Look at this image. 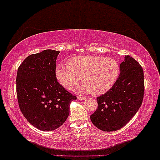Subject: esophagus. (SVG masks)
Here are the masks:
<instances>
[{
	"mask_svg": "<svg viewBox=\"0 0 160 160\" xmlns=\"http://www.w3.org/2000/svg\"><path fill=\"white\" fill-rule=\"evenodd\" d=\"M77 98H78V99L79 100H84L86 99V98L84 97V96H78Z\"/></svg>",
	"mask_w": 160,
	"mask_h": 160,
	"instance_id": "1",
	"label": "esophagus"
}]
</instances>
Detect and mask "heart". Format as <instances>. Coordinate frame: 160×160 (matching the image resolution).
Segmentation results:
<instances>
[{
    "instance_id": "obj_1",
    "label": "heart",
    "mask_w": 160,
    "mask_h": 160,
    "mask_svg": "<svg viewBox=\"0 0 160 160\" xmlns=\"http://www.w3.org/2000/svg\"><path fill=\"white\" fill-rule=\"evenodd\" d=\"M119 74V65L114 59L100 56H78L71 58L68 65H57L55 75L58 82L67 89H72L82 80L78 92L100 95L108 91ZM82 78H81L80 77Z\"/></svg>"
}]
</instances>
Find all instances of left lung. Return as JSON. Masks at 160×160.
<instances>
[{"label":"left lung","instance_id":"8db88e82","mask_svg":"<svg viewBox=\"0 0 160 160\" xmlns=\"http://www.w3.org/2000/svg\"><path fill=\"white\" fill-rule=\"evenodd\" d=\"M120 75L113 87L97 98L98 108L90 116L96 128L105 132L123 128L141 106L144 76L141 65L130 55L120 64Z\"/></svg>","mask_w":160,"mask_h":160}]
</instances>
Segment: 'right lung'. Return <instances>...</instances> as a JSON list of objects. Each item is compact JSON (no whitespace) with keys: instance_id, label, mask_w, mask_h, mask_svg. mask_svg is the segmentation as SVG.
Returning <instances> with one entry per match:
<instances>
[{"instance_id":"right-lung-1","label":"right lung","mask_w":160,"mask_h":160,"mask_svg":"<svg viewBox=\"0 0 160 160\" xmlns=\"http://www.w3.org/2000/svg\"><path fill=\"white\" fill-rule=\"evenodd\" d=\"M60 52L47 49L26 58L17 74V95L24 117L38 130L51 131L65 122L76 97L58 82L56 60Z\"/></svg>"}]
</instances>
